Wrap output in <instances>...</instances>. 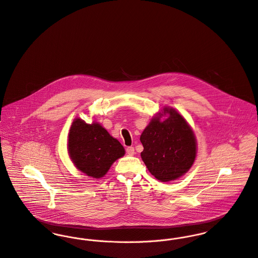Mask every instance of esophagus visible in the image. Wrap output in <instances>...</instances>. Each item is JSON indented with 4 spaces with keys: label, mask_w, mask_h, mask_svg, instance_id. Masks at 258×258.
Returning <instances> with one entry per match:
<instances>
[{
    "label": "esophagus",
    "mask_w": 258,
    "mask_h": 258,
    "mask_svg": "<svg viewBox=\"0 0 258 258\" xmlns=\"http://www.w3.org/2000/svg\"><path fill=\"white\" fill-rule=\"evenodd\" d=\"M126 153L129 155V156H133L135 154V150L133 147H127L126 148Z\"/></svg>",
    "instance_id": "1"
}]
</instances>
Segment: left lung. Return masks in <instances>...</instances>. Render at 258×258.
<instances>
[{"instance_id": "1", "label": "left lung", "mask_w": 258, "mask_h": 258, "mask_svg": "<svg viewBox=\"0 0 258 258\" xmlns=\"http://www.w3.org/2000/svg\"><path fill=\"white\" fill-rule=\"evenodd\" d=\"M166 113L168 117L161 121ZM141 158L150 173L161 182L183 176L191 167L197 154L195 135L184 118L172 108L154 117L143 131Z\"/></svg>"}]
</instances>
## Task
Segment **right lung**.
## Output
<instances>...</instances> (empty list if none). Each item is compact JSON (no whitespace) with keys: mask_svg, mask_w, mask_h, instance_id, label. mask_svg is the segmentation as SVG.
<instances>
[{"mask_svg":"<svg viewBox=\"0 0 258 258\" xmlns=\"http://www.w3.org/2000/svg\"><path fill=\"white\" fill-rule=\"evenodd\" d=\"M69 153L74 165L92 178H101L124 154L118 140L99 124L75 119L69 135Z\"/></svg>","mask_w":258,"mask_h":258,"instance_id":"1","label":"right lung"}]
</instances>
